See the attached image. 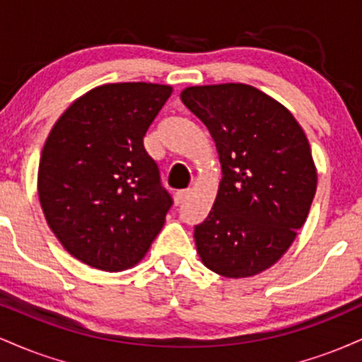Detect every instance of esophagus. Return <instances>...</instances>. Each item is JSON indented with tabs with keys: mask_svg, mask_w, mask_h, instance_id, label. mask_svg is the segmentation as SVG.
<instances>
[{
	"mask_svg": "<svg viewBox=\"0 0 362 362\" xmlns=\"http://www.w3.org/2000/svg\"><path fill=\"white\" fill-rule=\"evenodd\" d=\"M187 195H189V190H178V192H175V195H173V201H175L177 206H180L187 199Z\"/></svg>",
	"mask_w": 362,
	"mask_h": 362,
	"instance_id": "1",
	"label": "esophagus"
}]
</instances>
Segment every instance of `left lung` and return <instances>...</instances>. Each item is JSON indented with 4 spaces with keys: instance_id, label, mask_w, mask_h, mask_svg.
<instances>
[{
    "instance_id": "1",
    "label": "left lung",
    "mask_w": 362,
    "mask_h": 362,
    "mask_svg": "<svg viewBox=\"0 0 362 362\" xmlns=\"http://www.w3.org/2000/svg\"><path fill=\"white\" fill-rule=\"evenodd\" d=\"M180 100L209 131L223 172L213 209L194 228L199 255L221 276H255L306 221L317 192L308 139L289 110L250 85L190 86Z\"/></svg>"
}]
</instances>
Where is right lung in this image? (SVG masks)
Listing matches in <instances>:
<instances>
[{
	"instance_id": "right-lung-1",
	"label": "right lung",
	"mask_w": 362,
	"mask_h": 362,
	"mask_svg": "<svg viewBox=\"0 0 362 362\" xmlns=\"http://www.w3.org/2000/svg\"><path fill=\"white\" fill-rule=\"evenodd\" d=\"M172 86L114 83L90 90L54 124L39 165V197L73 257L117 272L143 259L173 204L143 138Z\"/></svg>"
}]
</instances>
